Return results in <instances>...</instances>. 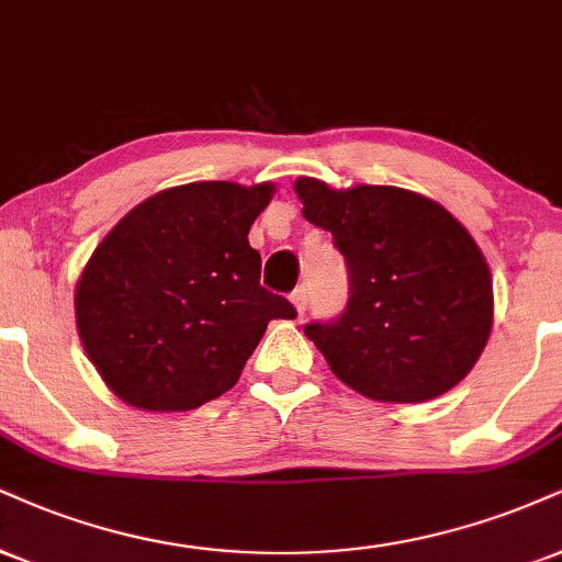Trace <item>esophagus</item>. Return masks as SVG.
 I'll use <instances>...</instances> for the list:
<instances>
[{
    "mask_svg": "<svg viewBox=\"0 0 562 562\" xmlns=\"http://www.w3.org/2000/svg\"><path fill=\"white\" fill-rule=\"evenodd\" d=\"M290 301H293V306H295V311H299V316H303V311H306V306H308V290L306 288H295L293 293H290Z\"/></svg>",
    "mask_w": 562,
    "mask_h": 562,
    "instance_id": "esophagus-1",
    "label": "esophagus"
}]
</instances>
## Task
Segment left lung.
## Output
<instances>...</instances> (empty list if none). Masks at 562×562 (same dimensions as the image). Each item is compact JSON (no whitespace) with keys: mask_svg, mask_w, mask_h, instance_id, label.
<instances>
[{"mask_svg":"<svg viewBox=\"0 0 562 562\" xmlns=\"http://www.w3.org/2000/svg\"><path fill=\"white\" fill-rule=\"evenodd\" d=\"M295 193L346 256V311L303 327L337 380L380 403H424L456 387L482 356L495 308L469 229L395 186L333 191L299 178Z\"/></svg>","mask_w":562,"mask_h":562,"instance_id":"1","label":"left lung"}]
</instances>
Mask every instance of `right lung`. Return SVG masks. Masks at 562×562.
<instances>
[{
	"instance_id": "1",
	"label": "right lung",
	"mask_w": 562,
	"mask_h": 562,
	"mask_svg": "<svg viewBox=\"0 0 562 562\" xmlns=\"http://www.w3.org/2000/svg\"><path fill=\"white\" fill-rule=\"evenodd\" d=\"M274 186L209 180L131 209L88 259L76 288L78 335L120 401L193 411L238 382L272 319L293 303L261 288L248 243Z\"/></svg>"
}]
</instances>
